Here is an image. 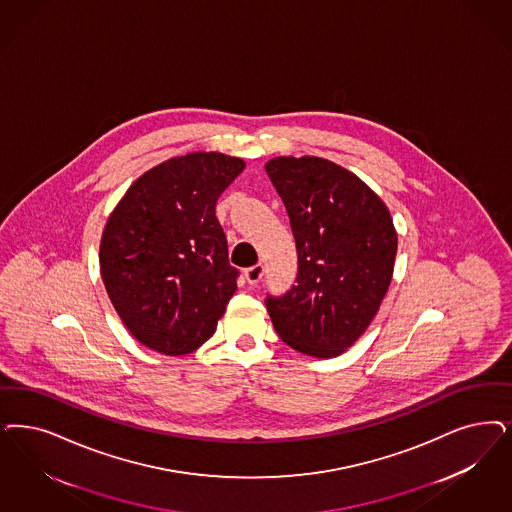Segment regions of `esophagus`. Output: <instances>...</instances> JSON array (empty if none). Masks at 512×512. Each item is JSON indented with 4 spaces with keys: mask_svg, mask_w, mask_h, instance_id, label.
<instances>
[{
    "mask_svg": "<svg viewBox=\"0 0 512 512\" xmlns=\"http://www.w3.org/2000/svg\"><path fill=\"white\" fill-rule=\"evenodd\" d=\"M263 274H265V266L261 265V263L251 266V268H246V272H244L249 285H257V283L261 282Z\"/></svg>",
    "mask_w": 512,
    "mask_h": 512,
    "instance_id": "obj_1",
    "label": "esophagus"
}]
</instances>
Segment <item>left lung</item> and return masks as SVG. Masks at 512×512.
<instances>
[{
    "label": "left lung",
    "mask_w": 512,
    "mask_h": 512,
    "mask_svg": "<svg viewBox=\"0 0 512 512\" xmlns=\"http://www.w3.org/2000/svg\"><path fill=\"white\" fill-rule=\"evenodd\" d=\"M265 170L299 253L297 283L266 297L268 314L293 350L336 357L367 331L388 293L397 255L391 213L365 181L331 160L276 157Z\"/></svg>",
    "instance_id": "obj_1"
}]
</instances>
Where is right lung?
<instances>
[{
    "mask_svg": "<svg viewBox=\"0 0 512 512\" xmlns=\"http://www.w3.org/2000/svg\"><path fill=\"white\" fill-rule=\"evenodd\" d=\"M244 168V160L213 151L164 160L138 177L109 215L100 274L143 346L187 355L215 333L238 289L215 204Z\"/></svg>",
    "mask_w": 512,
    "mask_h": 512,
    "instance_id": "obj_1",
    "label": "right lung"
}]
</instances>
